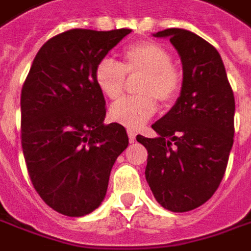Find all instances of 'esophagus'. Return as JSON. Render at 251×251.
Returning a JSON list of instances; mask_svg holds the SVG:
<instances>
[{
    "label": "esophagus",
    "mask_w": 251,
    "mask_h": 251,
    "mask_svg": "<svg viewBox=\"0 0 251 251\" xmlns=\"http://www.w3.org/2000/svg\"><path fill=\"white\" fill-rule=\"evenodd\" d=\"M127 136H129V141H130V143H134V141H136V136H137L136 131H133L131 129H127Z\"/></svg>",
    "instance_id": "esophagus-1"
}]
</instances>
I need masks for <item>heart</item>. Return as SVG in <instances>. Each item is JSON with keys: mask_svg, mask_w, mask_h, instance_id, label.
<instances>
[{"mask_svg": "<svg viewBox=\"0 0 251 251\" xmlns=\"http://www.w3.org/2000/svg\"><path fill=\"white\" fill-rule=\"evenodd\" d=\"M126 76H141L136 85L140 96L125 98L114 103L110 118L129 129H140L157 110L173 104L182 89V75L173 65V55L155 42H137L122 51L121 62L101 58L95 66L94 77L103 95L115 100L126 87Z\"/></svg>", "mask_w": 251, "mask_h": 251, "instance_id": "heart-1", "label": "heart"}]
</instances>
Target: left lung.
<instances>
[{"label": "left lung", "instance_id": "obj_1", "mask_svg": "<svg viewBox=\"0 0 251 251\" xmlns=\"http://www.w3.org/2000/svg\"><path fill=\"white\" fill-rule=\"evenodd\" d=\"M183 66L180 96L152 125L156 138L137 136L148 151L145 178L156 201L173 212L206 202L223 179L234 144V92L215 47L186 29L168 28Z\"/></svg>", "mask_w": 251, "mask_h": 251}]
</instances>
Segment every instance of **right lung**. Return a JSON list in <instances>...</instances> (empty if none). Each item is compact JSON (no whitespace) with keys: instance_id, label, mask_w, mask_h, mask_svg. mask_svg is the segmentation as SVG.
<instances>
[{"instance_id":"1","label":"right lung","mask_w":251,"mask_h":251,"mask_svg":"<svg viewBox=\"0 0 251 251\" xmlns=\"http://www.w3.org/2000/svg\"><path fill=\"white\" fill-rule=\"evenodd\" d=\"M131 29L75 28L40 47L22 88V147L35 190L54 211L88 215L104 200L108 178L129 138L106 125L96 64Z\"/></svg>"}]
</instances>
